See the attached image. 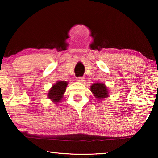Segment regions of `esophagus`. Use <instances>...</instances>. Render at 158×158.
Segmentation results:
<instances>
[{"mask_svg": "<svg viewBox=\"0 0 158 158\" xmlns=\"http://www.w3.org/2000/svg\"><path fill=\"white\" fill-rule=\"evenodd\" d=\"M76 80H77V81L81 82V83H82V82L84 81V77H77V78H76Z\"/></svg>", "mask_w": 158, "mask_h": 158, "instance_id": "obj_1", "label": "esophagus"}]
</instances>
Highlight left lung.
I'll list each match as a JSON object with an SVG mask.
<instances>
[{"mask_svg": "<svg viewBox=\"0 0 158 158\" xmlns=\"http://www.w3.org/2000/svg\"><path fill=\"white\" fill-rule=\"evenodd\" d=\"M91 92L98 99H103L108 96V90L103 83H94L90 86Z\"/></svg>", "mask_w": 158, "mask_h": 158, "instance_id": "1", "label": "left lung"}]
</instances>
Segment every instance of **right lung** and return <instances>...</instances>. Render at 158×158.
<instances>
[{
  "label": "right lung",
  "instance_id": "add662e5",
  "mask_svg": "<svg viewBox=\"0 0 158 158\" xmlns=\"http://www.w3.org/2000/svg\"><path fill=\"white\" fill-rule=\"evenodd\" d=\"M68 83L64 81H59L55 84L48 93V97L49 99L52 100L55 103H59L63 96L64 93L65 92Z\"/></svg>",
  "mask_w": 158,
  "mask_h": 158
}]
</instances>
